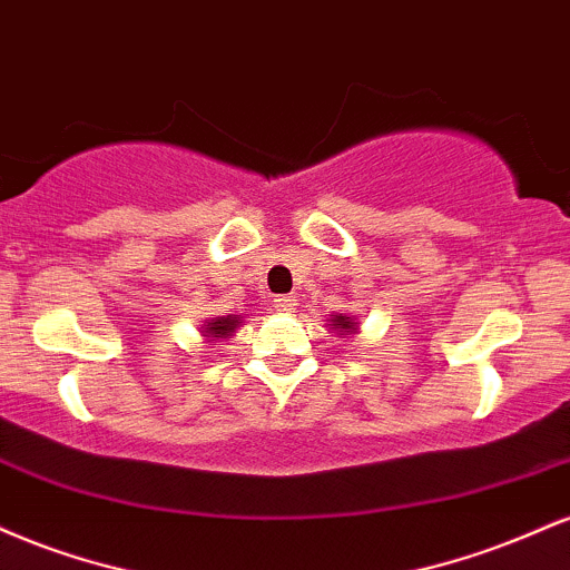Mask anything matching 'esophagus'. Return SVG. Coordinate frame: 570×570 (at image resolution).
<instances>
[{
    "instance_id": "obj_1",
    "label": "esophagus",
    "mask_w": 570,
    "mask_h": 570,
    "mask_svg": "<svg viewBox=\"0 0 570 570\" xmlns=\"http://www.w3.org/2000/svg\"><path fill=\"white\" fill-rule=\"evenodd\" d=\"M274 306H277V312H293V309H296V296L274 298Z\"/></svg>"
}]
</instances>
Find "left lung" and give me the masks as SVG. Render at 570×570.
<instances>
[{"label":"left lung","instance_id":"left-lung-1","mask_svg":"<svg viewBox=\"0 0 570 570\" xmlns=\"http://www.w3.org/2000/svg\"><path fill=\"white\" fill-rule=\"evenodd\" d=\"M331 323L338 331V336H350V333H357V323L346 314H331Z\"/></svg>","mask_w":570,"mask_h":570}]
</instances>
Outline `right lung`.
<instances>
[{
	"instance_id": "1",
	"label": "right lung",
	"mask_w": 570,
	"mask_h": 570,
	"mask_svg": "<svg viewBox=\"0 0 570 570\" xmlns=\"http://www.w3.org/2000/svg\"><path fill=\"white\" fill-rule=\"evenodd\" d=\"M239 327V317L237 314H226V317H216V320H210V323L205 325V336L207 338H229L234 331H237Z\"/></svg>"
}]
</instances>
